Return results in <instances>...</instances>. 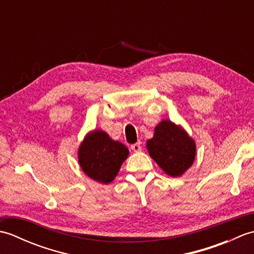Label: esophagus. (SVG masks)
I'll use <instances>...</instances> for the list:
<instances>
[{"label":"esophagus","instance_id":"1","mask_svg":"<svg viewBox=\"0 0 254 254\" xmlns=\"http://www.w3.org/2000/svg\"><path fill=\"white\" fill-rule=\"evenodd\" d=\"M131 149L133 150V152H141L142 150V146H141V143H136V144H133L131 146Z\"/></svg>","mask_w":254,"mask_h":254}]
</instances>
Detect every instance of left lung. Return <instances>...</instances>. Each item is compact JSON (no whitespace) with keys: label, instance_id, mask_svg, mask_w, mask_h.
Listing matches in <instances>:
<instances>
[{"label":"left lung","instance_id":"1","mask_svg":"<svg viewBox=\"0 0 254 254\" xmlns=\"http://www.w3.org/2000/svg\"><path fill=\"white\" fill-rule=\"evenodd\" d=\"M148 154L166 175L181 177L193 165L196 155L194 139L179 124L161 120L154 136L146 142Z\"/></svg>","mask_w":254,"mask_h":254}]
</instances>
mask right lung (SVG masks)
<instances>
[{
    "mask_svg": "<svg viewBox=\"0 0 254 254\" xmlns=\"http://www.w3.org/2000/svg\"><path fill=\"white\" fill-rule=\"evenodd\" d=\"M80 169L90 179L102 185L112 182L127 158L128 149L122 143L112 139L102 130L86 134L78 150Z\"/></svg>",
    "mask_w": 254,
    "mask_h": 254,
    "instance_id": "right-lung-1",
    "label": "right lung"
}]
</instances>
